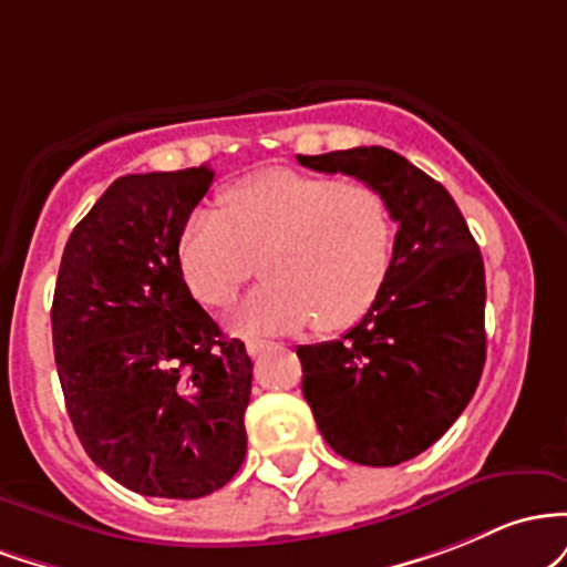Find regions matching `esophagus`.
<instances>
[{"instance_id":"1","label":"esophagus","mask_w":567,"mask_h":567,"mask_svg":"<svg viewBox=\"0 0 567 567\" xmlns=\"http://www.w3.org/2000/svg\"><path fill=\"white\" fill-rule=\"evenodd\" d=\"M265 348H267L265 340H249V342H246V351H249L251 359H257V355H262Z\"/></svg>"}]
</instances>
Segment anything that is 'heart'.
<instances>
[{
  "mask_svg": "<svg viewBox=\"0 0 567 567\" xmlns=\"http://www.w3.org/2000/svg\"><path fill=\"white\" fill-rule=\"evenodd\" d=\"M393 221L364 182L265 168L230 184L214 208H195L176 240L182 281L206 308H225L254 276L267 281L235 310L244 332L359 321L383 289Z\"/></svg>",
  "mask_w": 567,
  "mask_h": 567,
  "instance_id": "b5f03b06",
  "label": "heart"
}]
</instances>
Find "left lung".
I'll list each match as a JSON object with an SVG mask.
<instances>
[{"instance_id":"left-lung-1","label":"left lung","mask_w":567,"mask_h":567,"mask_svg":"<svg viewBox=\"0 0 567 567\" xmlns=\"http://www.w3.org/2000/svg\"><path fill=\"white\" fill-rule=\"evenodd\" d=\"M383 195L399 225L388 278L340 340L300 346L302 393L329 447L361 466L421 455L472 402L485 367V265L442 184L385 146L297 155Z\"/></svg>"}]
</instances>
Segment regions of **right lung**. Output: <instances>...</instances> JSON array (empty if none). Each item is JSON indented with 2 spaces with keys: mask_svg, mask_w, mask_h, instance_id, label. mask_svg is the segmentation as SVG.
Returning <instances> with one entry per match:
<instances>
[{
  "mask_svg": "<svg viewBox=\"0 0 567 567\" xmlns=\"http://www.w3.org/2000/svg\"><path fill=\"white\" fill-rule=\"evenodd\" d=\"M208 165L112 182L63 249L53 351L82 447L138 495L193 501L246 457L251 359L182 281L176 240Z\"/></svg>",
  "mask_w": 567,
  "mask_h": 567,
  "instance_id": "obj_1",
  "label": "right lung"
}]
</instances>
